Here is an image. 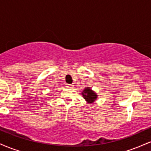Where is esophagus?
<instances>
[{
  "mask_svg": "<svg viewBox=\"0 0 151 151\" xmlns=\"http://www.w3.org/2000/svg\"><path fill=\"white\" fill-rule=\"evenodd\" d=\"M66 86H67V88H72V87H73V85H72V84H66Z\"/></svg>",
  "mask_w": 151,
  "mask_h": 151,
  "instance_id": "34e87169",
  "label": "esophagus"
}]
</instances>
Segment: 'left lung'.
<instances>
[{
	"label": "left lung",
	"mask_w": 151,
	"mask_h": 151,
	"mask_svg": "<svg viewBox=\"0 0 151 151\" xmlns=\"http://www.w3.org/2000/svg\"><path fill=\"white\" fill-rule=\"evenodd\" d=\"M82 95L83 96H84V98L88 102H89V103L93 102L95 99H96V97H97L96 93L93 92V91H91V90L90 89V88L89 87L84 89V90L82 92Z\"/></svg>",
	"instance_id": "left-lung-1"
}]
</instances>
